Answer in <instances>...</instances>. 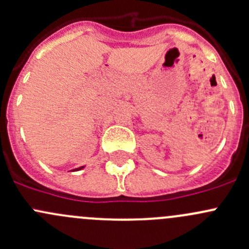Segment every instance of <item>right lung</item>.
<instances>
[{"instance_id": "add662e5", "label": "right lung", "mask_w": 249, "mask_h": 249, "mask_svg": "<svg viewBox=\"0 0 249 249\" xmlns=\"http://www.w3.org/2000/svg\"><path fill=\"white\" fill-rule=\"evenodd\" d=\"M83 169V166L82 167H78V169H76V170H82ZM76 170H74V171H76Z\"/></svg>"}]
</instances>
